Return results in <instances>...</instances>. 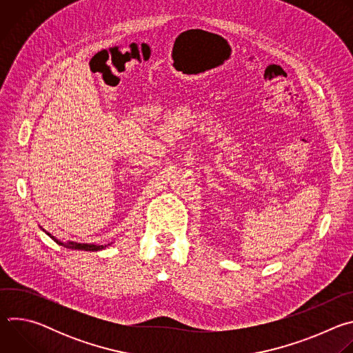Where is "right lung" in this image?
I'll list each match as a JSON object with an SVG mask.
<instances>
[{"label":"right lung","instance_id":"right-lung-1","mask_svg":"<svg viewBox=\"0 0 353 353\" xmlns=\"http://www.w3.org/2000/svg\"><path fill=\"white\" fill-rule=\"evenodd\" d=\"M47 233V232H46ZM50 237H52L56 243H59L60 245H64L67 248H72V250H83V251H97V250H103L106 245H96V244H86V243H77V241H68V243H63L60 240H57L54 236H52L50 233H47ZM110 245V244H109Z\"/></svg>","mask_w":353,"mask_h":353}]
</instances>
